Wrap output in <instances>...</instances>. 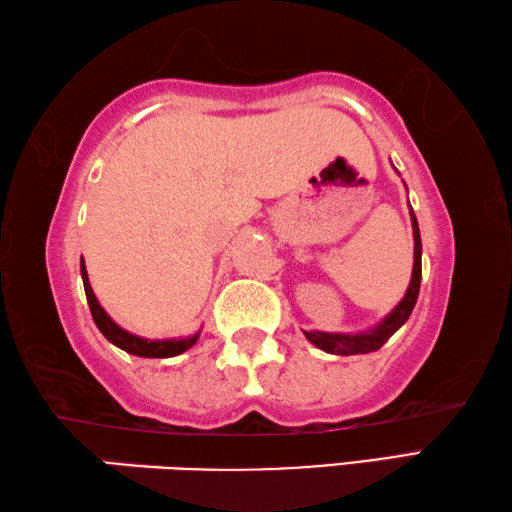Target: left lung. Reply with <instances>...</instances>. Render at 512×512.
<instances>
[{"mask_svg":"<svg viewBox=\"0 0 512 512\" xmlns=\"http://www.w3.org/2000/svg\"><path fill=\"white\" fill-rule=\"evenodd\" d=\"M411 229H414V272H411L409 288L405 292L396 308H393L387 317H384L378 326L364 333H321V330H306L308 342L315 344L317 348L333 355H360V353H373L387 344V339L396 333V330L409 319L411 310L416 306L418 290H420V276H423V263H420V254H423V245H420V229L414 211H411Z\"/></svg>","mask_w":512,"mask_h":512,"instance_id":"left-lung-1","label":"left lung"}]
</instances>
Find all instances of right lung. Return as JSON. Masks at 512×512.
Listing matches in <instances>:
<instances>
[{"label":"right lung","instance_id":"obj_1","mask_svg":"<svg viewBox=\"0 0 512 512\" xmlns=\"http://www.w3.org/2000/svg\"><path fill=\"white\" fill-rule=\"evenodd\" d=\"M80 274H83V285H85L87 303H89V310H92L94 324L105 335L107 342L119 346L121 351L130 353V355H137V357H175L179 353L188 351V348H191L197 342V337H200V333H195L193 337H184V339H143V337L128 333V330L116 326L112 317L101 308V303H98L92 285H89L83 258H80Z\"/></svg>","mask_w":512,"mask_h":512}]
</instances>
